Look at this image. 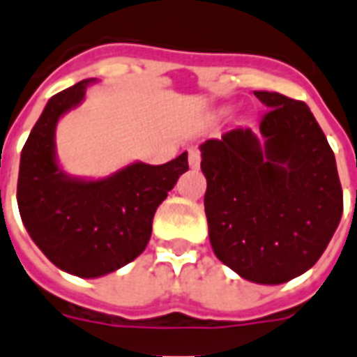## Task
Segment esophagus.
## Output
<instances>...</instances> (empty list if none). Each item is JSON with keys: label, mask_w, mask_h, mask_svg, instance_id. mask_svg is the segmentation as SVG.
<instances>
[{"label": "esophagus", "mask_w": 357, "mask_h": 357, "mask_svg": "<svg viewBox=\"0 0 357 357\" xmlns=\"http://www.w3.org/2000/svg\"><path fill=\"white\" fill-rule=\"evenodd\" d=\"M188 163L192 169H197L201 163V152L197 149H190L188 152Z\"/></svg>", "instance_id": "obj_1"}]
</instances>
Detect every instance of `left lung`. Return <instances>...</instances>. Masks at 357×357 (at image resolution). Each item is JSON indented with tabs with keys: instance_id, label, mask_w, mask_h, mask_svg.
<instances>
[{
	"instance_id": "obj_1",
	"label": "left lung",
	"mask_w": 357,
	"mask_h": 357,
	"mask_svg": "<svg viewBox=\"0 0 357 357\" xmlns=\"http://www.w3.org/2000/svg\"><path fill=\"white\" fill-rule=\"evenodd\" d=\"M259 130L201 144L205 214L216 258L256 284H282L320 259L342 216L335 154L303 101L254 92Z\"/></svg>"
}]
</instances>
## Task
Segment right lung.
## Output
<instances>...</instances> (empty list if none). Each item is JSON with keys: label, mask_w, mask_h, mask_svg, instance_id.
Listing matches in <instances>:
<instances>
[{"label": "right lung", "mask_w": 357, "mask_h": 357, "mask_svg": "<svg viewBox=\"0 0 357 357\" xmlns=\"http://www.w3.org/2000/svg\"><path fill=\"white\" fill-rule=\"evenodd\" d=\"M96 79L48 99L20 154L18 211L24 227L58 269L105 277L143 254L152 220L182 173L188 152L163 165L133 162L103 178L67 175L56 158V126L79 107Z\"/></svg>", "instance_id": "obj_1"}]
</instances>
